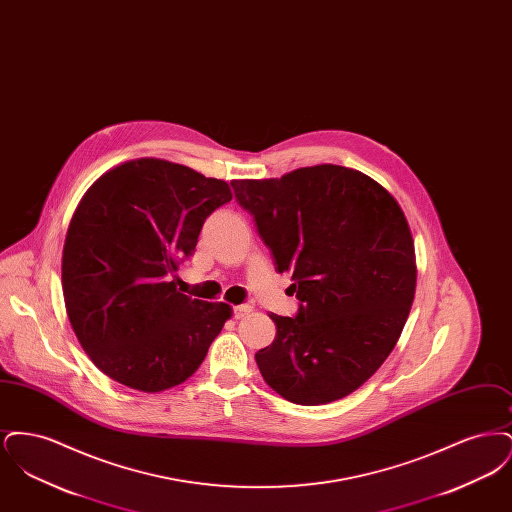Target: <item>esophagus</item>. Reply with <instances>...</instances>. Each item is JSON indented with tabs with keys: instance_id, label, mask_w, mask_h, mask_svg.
<instances>
[{
	"instance_id": "34e87169",
	"label": "esophagus",
	"mask_w": 512,
	"mask_h": 512,
	"mask_svg": "<svg viewBox=\"0 0 512 512\" xmlns=\"http://www.w3.org/2000/svg\"><path fill=\"white\" fill-rule=\"evenodd\" d=\"M251 305H240V307H234V318H244L245 315L251 313Z\"/></svg>"
}]
</instances>
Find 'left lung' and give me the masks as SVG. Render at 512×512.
Returning a JSON list of instances; mask_svg holds the SVG:
<instances>
[{
    "mask_svg": "<svg viewBox=\"0 0 512 512\" xmlns=\"http://www.w3.org/2000/svg\"><path fill=\"white\" fill-rule=\"evenodd\" d=\"M232 188L299 299L295 317L270 315L276 338L255 353L265 382L307 407L361 388L413 305L414 245L401 207L378 182L338 165Z\"/></svg>",
    "mask_w": 512,
    "mask_h": 512,
    "instance_id": "obj_1",
    "label": "left lung"
}]
</instances>
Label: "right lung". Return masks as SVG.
Masks as SVG:
<instances>
[{"label":"right lung","instance_id":"right-lung-1","mask_svg":"<svg viewBox=\"0 0 512 512\" xmlns=\"http://www.w3.org/2000/svg\"><path fill=\"white\" fill-rule=\"evenodd\" d=\"M224 180L138 159L82 197L63 247V295L94 365L122 386L163 391L188 380L232 315L176 290L205 219L228 203Z\"/></svg>","mask_w":512,"mask_h":512}]
</instances>
